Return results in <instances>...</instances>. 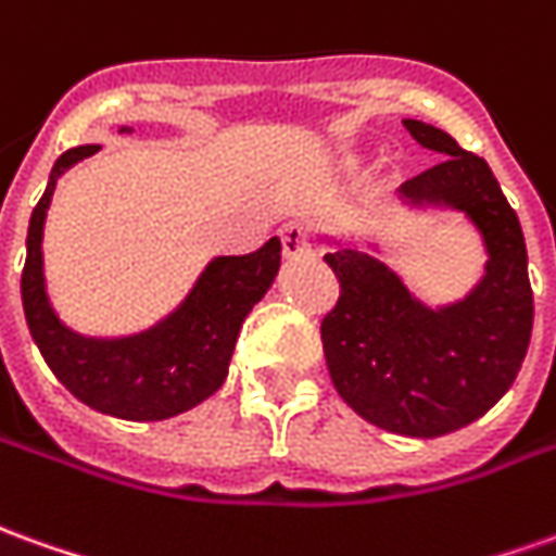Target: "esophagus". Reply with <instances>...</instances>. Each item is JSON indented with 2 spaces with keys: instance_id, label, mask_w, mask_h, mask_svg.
Here are the masks:
<instances>
[{
  "instance_id": "1",
  "label": "esophagus",
  "mask_w": 556,
  "mask_h": 556,
  "mask_svg": "<svg viewBox=\"0 0 556 556\" xmlns=\"http://www.w3.org/2000/svg\"><path fill=\"white\" fill-rule=\"evenodd\" d=\"M279 243H282V252L289 258H301L309 252V235L301 223H286L279 228Z\"/></svg>"
}]
</instances>
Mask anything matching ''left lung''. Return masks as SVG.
Returning a JSON list of instances; mask_svg holds the SVG:
<instances>
[{
    "label": "left lung",
    "instance_id": "1",
    "mask_svg": "<svg viewBox=\"0 0 556 556\" xmlns=\"http://www.w3.org/2000/svg\"><path fill=\"white\" fill-rule=\"evenodd\" d=\"M403 126L445 159L400 186V198L467 213L488 250L484 277L464 301L433 309L376 255L340 247L325 255L340 298L321 318V345L337 394L364 421L433 440L472 425L511 388L533 331V289L518 213L488 162L421 119Z\"/></svg>",
    "mask_w": 556,
    "mask_h": 556
}]
</instances>
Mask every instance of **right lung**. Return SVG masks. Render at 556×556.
<instances>
[{
    "label": "right lung",
    "instance_id": "add662e5",
    "mask_svg": "<svg viewBox=\"0 0 556 556\" xmlns=\"http://www.w3.org/2000/svg\"><path fill=\"white\" fill-rule=\"evenodd\" d=\"M99 150V143L65 150L50 170V184L35 204L26 235L23 313L53 376L80 403L126 421H165L223 388L240 325L277 277L282 247L270 238L250 255L213 258L184 304L150 331L119 340L80 337L62 325L48 301L41 238L60 174Z\"/></svg>",
    "mask_w": 556,
    "mask_h": 556
}]
</instances>
